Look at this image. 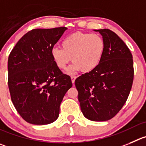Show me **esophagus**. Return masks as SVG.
Returning a JSON list of instances; mask_svg holds the SVG:
<instances>
[{"label": "esophagus", "mask_w": 146, "mask_h": 146, "mask_svg": "<svg viewBox=\"0 0 146 146\" xmlns=\"http://www.w3.org/2000/svg\"><path fill=\"white\" fill-rule=\"evenodd\" d=\"M76 79V76H71V81L73 84H74Z\"/></svg>", "instance_id": "34e87169"}]
</instances>
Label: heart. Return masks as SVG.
I'll list each match as a JSON object with an SVG mask.
<instances>
[{
    "label": "heart",
    "instance_id": "1",
    "mask_svg": "<svg viewBox=\"0 0 146 146\" xmlns=\"http://www.w3.org/2000/svg\"><path fill=\"white\" fill-rule=\"evenodd\" d=\"M104 50L105 43L100 35L77 32L62 40V48L53 47L51 55L60 70L66 68L72 58L74 63L68 70V73L72 74L81 70L84 72L94 70L102 61Z\"/></svg>",
    "mask_w": 146,
    "mask_h": 146
}]
</instances>
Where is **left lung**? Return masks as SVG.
<instances>
[{
	"mask_svg": "<svg viewBox=\"0 0 146 146\" xmlns=\"http://www.w3.org/2000/svg\"><path fill=\"white\" fill-rule=\"evenodd\" d=\"M102 35L105 50L94 70L77 78L78 99L86 118L102 122L114 117L130 94L134 77L133 55L125 42L107 29L94 30Z\"/></svg>",
	"mask_w": 146,
	"mask_h": 146,
	"instance_id": "8db88e82",
	"label": "left lung"
}]
</instances>
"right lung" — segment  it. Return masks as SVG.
Wrapping results in <instances>:
<instances>
[{"mask_svg":"<svg viewBox=\"0 0 146 146\" xmlns=\"http://www.w3.org/2000/svg\"><path fill=\"white\" fill-rule=\"evenodd\" d=\"M66 27L36 29L24 35L8 60L11 98L21 117L33 125H47L58 119L71 78L53 61L51 50Z\"/></svg>","mask_w":146,"mask_h":146,"instance_id":"1","label":"right lung"}]
</instances>
